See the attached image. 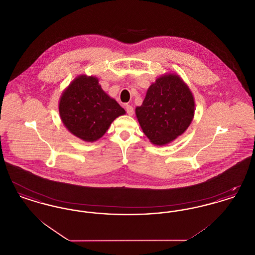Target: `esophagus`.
<instances>
[{
  "label": "esophagus",
  "mask_w": 255,
  "mask_h": 255,
  "mask_svg": "<svg viewBox=\"0 0 255 255\" xmlns=\"http://www.w3.org/2000/svg\"><path fill=\"white\" fill-rule=\"evenodd\" d=\"M125 110H126L127 114H128L129 116H133V109L131 105H126V106H125Z\"/></svg>",
  "instance_id": "esophagus-1"
}]
</instances>
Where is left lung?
I'll return each mask as SVG.
<instances>
[{"label":"left lung","instance_id":"left-lung-1","mask_svg":"<svg viewBox=\"0 0 255 255\" xmlns=\"http://www.w3.org/2000/svg\"><path fill=\"white\" fill-rule=\"evenodd\" d=\"M194 98L182 79L163 75L149 87L135 115L150 141L163 145L181 135L194 117Z\"/></svg>","mask_w":255,"mask_h":255}]
</instances>
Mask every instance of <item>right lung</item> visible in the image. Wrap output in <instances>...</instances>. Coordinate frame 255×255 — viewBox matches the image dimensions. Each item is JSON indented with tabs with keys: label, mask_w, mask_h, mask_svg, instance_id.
<instances>
[{
	"label": "right lung",
	"mask_w": 255,
	"mask_h": 255,
	"mask_svg": "<svg viewBox=\"0 0 255 255\" xmlns=\"http://www.w3.org/2000/svg\"><path fill=\"white\" fill-rule=\"evenodd\" d=\"M59 113L71 133L85 141H95L125 111L101 89L96 77L81 75L63 93Z\"/></svg>",
	"instance_id": "add662e5"
}]
</instances>
